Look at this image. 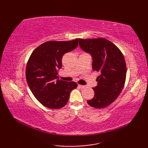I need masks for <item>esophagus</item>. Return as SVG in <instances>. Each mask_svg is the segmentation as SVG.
<instances>
[{"label": "esophagus", "instance_id": "34e87169", "mask_svg": "<svg viewBox=\"0 0 148 148\" xmlns=\"http://www.w3.org/2000/svg\"><path fill=\"white\" fill-rule=\"evenodd\" d=\"M79 86L81 88H84L86 87L85 85H81V84H79Z\"/></svg>", "mask_w": 148, "mask_h": 148}]
</instances>
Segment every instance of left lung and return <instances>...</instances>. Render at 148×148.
Returning <instances> with one entry per match:
<instances>
[{
  "mask_svg": "<svg viewBox=\"0 0 148 148\" xmlns=\"http://www.w3.org/2000/svg\"><path fill=\"white\" fill-rule=\"evenodd\" d=\"M79 42L81 48L92 56L93 70L100 72L97 85L93 88L95 95L87 102L95 108H106L117 99L125 85L124 56L117 46L106 39H79Z\"/></svg>",
  "mask_w": 148,
  "mask_h": 148,
  "instance_id": "left-lung-1",
  "label": "left lung"
}]
</instances>
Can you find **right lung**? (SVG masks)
<instances>
[{
	"label": "right lung",
	"mask_w": 148,
	"mask_h": 148,
	"mask_svg": "<svg viewBox=\"0 0 148 148\" xmlns=\"http://www.w3.org/2000/svg\"><path fill=\"white\" fill-rule=\"evenodd\" d=\"M78 39L69 41H48L40 45L31 54L26 68V79L31 92L46 108L60 109L66 105L74 81L60 80L58 71L62 68L65 53L76 49Z\"/></svg>",
	"instance_id": "add662e5"
}]
</instances>
